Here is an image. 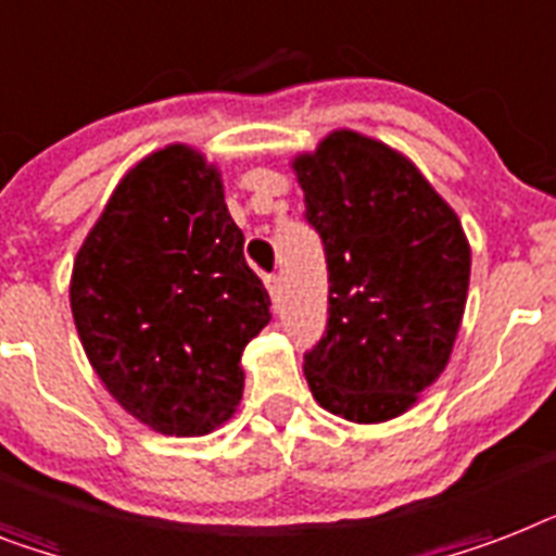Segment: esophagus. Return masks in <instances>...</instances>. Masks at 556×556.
I'll use <instances>...</instances> for the list:
<instances>
[{
	"label": "esophagus",
	"mask_w": 556,
	"mask_h": 556,
	"mask_svg": "<svg viewBox=\"0 0 556 556\" xmlns=\"http://www.w3.org/2000/svg\"><path fill=\"white\" fill-rule=\"evenodd\" d=\"M265 286H268L270 300L279 302V296H282V279H279V274H268V277H265Z\"/></svg>",
	"instance_id": "obj_1"
}]
</instances>
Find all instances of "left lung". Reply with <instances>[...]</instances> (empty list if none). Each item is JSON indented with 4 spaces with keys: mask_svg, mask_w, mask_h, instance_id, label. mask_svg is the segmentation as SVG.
I'll return each mask as SVG.
<instances>
[{
    "mask_svg": "<svg viewBox=\"0 0 556 556\" xmlns=\"http://www.w3.org/2000/svg\"><path fill=\"white\" fill-rule=\"evenodd\" d=\"M323 239L328 323L305 351L311 394L351 422H386L448 363L471 251L457 214L403 153L333 130L293 162Z\"/></svg>",
    "mask_w": 556,
    "mask_h": 556,
    "instance_id": "obj_1",
    "label": "left lung"
}]
</instances>
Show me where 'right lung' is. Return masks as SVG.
Returning a JSON list of instances; mask_svg holds the SVG:
<instances>
[{"label": "right lung", "instance_id": "add662e5", "mask_svg": "<svg viewBox=\"0 0 556 556\" xmlns=\"http://www.w3.org/2000/svg\"><path fill=\"white\" fill-rule=\"evenodd\" d=\"M245 237L202 153L168 146L130 170L79 248L71 311L122 408L168 437L223 426L242 400V351L270 323Z\"/></svg>", "mask_w": 556, "mask_h": 556}]
</instances>
